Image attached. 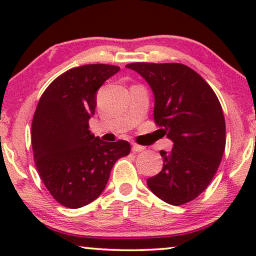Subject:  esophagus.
<instances>
[{"mask_svg":"<svg viewBox=\"0 0 256 256\" xmlns=\"http://www.w3.org/2000/svg\"><path fill=\"white\" fill-rule=\"evenodd\" d=\"M144 146H138V144H132V152H143L144 150Z\"/></svg>","mask_w":256,"mask_h":256,"instance_id":"obj_1","label":"esophagus"}]
</instances>
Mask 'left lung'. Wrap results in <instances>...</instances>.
I'll return each instance as SVG.
<instances>
[{
    "label": "left lung",
    "mask_w": 256,
    "mask_h": 256,
    "mask_svg": "<svg viewBox=\"0 0 256 256\" xmlns=\"http://www.w3.org/2000/svg\"><path fill=\"white\" fill-rule=\"evenodd\" d=\"M154 94V120L173 142L161 150L160 173L146 179L154 195L180 206L204 192L225 150V119L216 92L198 73L182 64L134 62Z\"/></svg>",
    "instance_id": "1"
}]
</instances>
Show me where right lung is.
<instances>
[{
  "label": "right lung",
  "mask_w": 256,
  "mask_h": 256,
  "mask_svg": "<svg viewBox=\"0 0 256 256\" xmlns=\"http://www.w3.org/2000/svg\"><path fill=\"white\" fill-rule=\"evenodd\" d=\"M120 67H74L52 82L32 120V149L38 174L58 204L80 208L101 195L116 160L130 154L126 140L104 142L89 131L96 92Z\"/></svg>",
  "instance_id": "1"
}]
</instances>
